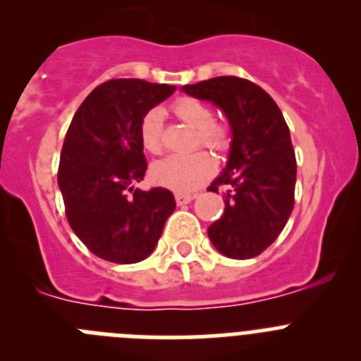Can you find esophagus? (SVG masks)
<instances>
[{
	"label": "esophagus",
	"mask_w": 361,
	"mask_h": 361,
	"mask_svg": "<svg viewBox=\"0 0 361 361\" xmlns=\"http://www.w3.org/2000/svg\"><path fill=\"white\" fill-rule=\"evenodd\" d=\"M193 199H195V195H193V193H175V200H177L178 206L190 204Z\"/></svg>",
	"instance_id": "esophagus-1"
}]
</instances>
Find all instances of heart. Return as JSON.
Returning a JSON list of instances; mask_svg holds the SVG:
<instances>
[{
    "label": "heart",
    "mask_w": 361,
    "mask_h": 361,
    "mask_svg": "<svg viewBox=\"0 0 361 361\" xmlns=\"http://www.w3.org/2000/svg\"><path fill=\"white\" fill-rule=\"evenodd\" d=\"M171 111L188 126L197 130V145L224 152L229 145V130L226 124L213 121V111L208 104L193 97H180L171 104ZM139 139L146 152L159 155L164 149V124L162 111L152 108L145 114L139 126ZM216 170L215 159L206 152L190 155H170L149 168V177L155 184L168 190L188 193L213 177Z\"/></svg>",
    "instance_id": "1"
}]
</instances>
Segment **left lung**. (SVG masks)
Returning <instances> with one entry per match:
<instances>
[{"mask_svg": "<svg viewBox=\"0 0 361 361\" xmlns=\"http://www.w3.org/2000/svg\"><path fill=\"white\" fill-rule=\"evenodd\" d=\"M226 114L233 141L226 170L209 186H226L224 215L208 228L212 244L237 260L276 240L295 206L296 157L288 123L269 94L247 79L222 75L183 86Z\"/></svg>", "mask_w": 361, "mask_h": 361, "instance_id": "obj_1", "label": "left lung"}]
</instances>
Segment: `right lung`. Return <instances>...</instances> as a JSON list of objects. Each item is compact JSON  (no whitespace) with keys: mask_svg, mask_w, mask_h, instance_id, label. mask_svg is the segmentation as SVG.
I'll return each instance as SVG.
<instances>
[{"mask_svg":"<svg viewBox=\"0 0 361 361\" xmlns=\"http://www.w3.org/2000/svg\"><path fill=\"white\" fill-rule=\"evenodd\" d=\"M175 86L110 79L78 108L63 142L57 184L70 228L95 257L135 264L155 250L175 209L166 188H133L145 178L139 126Z\"/></svg>","mask_w":361,"mask_h":361,"instance_id":"obj_1","label":"right lung"}]
</instances>
